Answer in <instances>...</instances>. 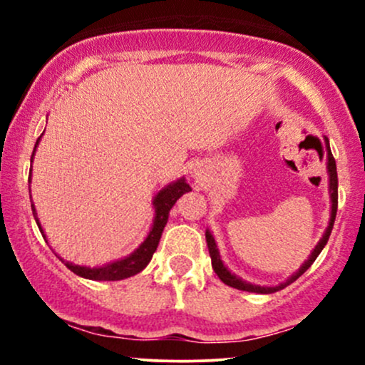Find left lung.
I'll use <instances>...</instances> for the list:
<instances>
[{
  "label": "left lung",
  "instance_id": "left-lung-1",
  "mask_svg": "<svg viewBox=\"0 0 365 365\" xmlns=\"http://www.w3.org/2000/svg\"><path fill=\"white\" fill-rule=\"evenodd\" d=\"M328 175H329V195H331V217H329V225H328V228H326L324 235H322V238L319 240V244L316 245V249L312 250V254L309 255L307 261H305L302 266H300V269L297 271V273H293L290 278L287 279V282L279 283L278 287H259V284L247 283L242 278H238V276L232 274L228 269H226V266H225L223 261H221V257H220V252H217L215 237L211 235V232H209V230H206V242H207L209 255H211L212 269H215V273L217 274V278H220L225 284H228V287L237 288V290L252 292V293H274V292H278V290H283L284 287H288V284L295 282V279L299 278V276H302L305 271H307L309 267L312 266V262L316 261L317 255H319L321 250L324 249V245L328 244L329 235H331V230H333V225H334V217H336V209H338V175H336V161H334L333 154H331L329 145H328Z\"/></svg>",
  "mask_w": 365,
  "mask_h": 365
}]
</instances>
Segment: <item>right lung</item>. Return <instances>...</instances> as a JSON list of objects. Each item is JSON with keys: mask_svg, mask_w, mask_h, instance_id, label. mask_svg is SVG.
Listing matches in <instances>:
<instances>
[{"mask_svg": "<svg viewBox=\"0 0 365 365\" xmlns=\"http://www.w3.org/2000/svg\"><path fill=\"white\" fill-rule=\"evenodd\" d=\"M39 140H41V137L36 142V148H37V144H39ZM36 148H34V153H36ZM34 153H32V156H34ZM31 163H32V159H31ZM29 182H31V177H29ZM190 190L192 188L185 182V178H180V180H177V182L170 183L168 187H165L163 190L158 192V195L154 197V200H153L154 212H156V216H154L153 228H150L148 238L142 242L139 249L133 250L128 257L120 259V261H115V262H110V264H106V266H101V267L78 266V264L66 262V261H63V259L61 261L65 262V266L68 267L70 271H73L75 274L82 276V278H87V279H94V282H118V279L130 278V276L140 273V271L150 262L153 254L156 252L159 238H161L163 230H165L166 223H168L170 209L175 206V202H177L180 197L185 194V192H190ZM31 202H32V197H31ZM31 206H32V215H34V217H36V223H37V226H39L43 237L46 238L44 232H43V226H41L39 217H37L34 202H32Z\"/></svg>", "mask_w": 365, "mask_h": 365, "instance_id": "obj_1", "label": "right lung"}]
</instances>
